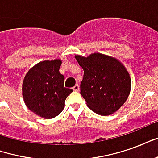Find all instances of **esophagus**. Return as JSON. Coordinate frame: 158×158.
<instances>
[{
	"label": "esophagus",
	"instance_id": "obj_1",
	"mask_svg": "<svg viewBox=\"0 0 158 158\" xmlns=\"http://www.w3.org/2000/svg\"><path fill=\"white\" fill-rule=\"evenodd\" d=\"M73 89L74 91H79V85H75L73 86Z\"/></svg>",
	"mask_w": 158,
	"mask_h": 158
}]
</instances>
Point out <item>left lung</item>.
Returning <instances> with one entry per match:
<instances>
[{
    "mask_svg": "<svg viewBox=\"0 0 158 158\" xmlns=\"http://www.w3.org/2000/svg\"><path fill=\"white\" fill-rule=\"evenodd\" d=\"M84 69L80 94L94 113L111 115L124 104L131 89L129 72L122 62L110 56L95 52L88 56L76 55Z\"/></svg>",
    "mask_w": 158,
    "mask_h": 158,
    "instance_id": "obj_1",
    "label": "left lung"
}]
</instances>
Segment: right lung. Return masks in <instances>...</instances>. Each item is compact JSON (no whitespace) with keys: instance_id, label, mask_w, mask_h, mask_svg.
Returning <instances> with one entry per match:
<instances>
[{"instance_id":"1","label":"right lung","mask_w":158,"mask_h":158,"mask_svg":"<svg viewBox=\"0 0 158 158\" xmlns=\"http://www.w3.org/2000/svg\"><path fill=\"white\" fill-rule=\"evenodd\" d=\"M62 60H45L32 67L26 73L22 85L26 106L45 119L61 113L65 100L73 89L64 87V76L59 69Z\"/></svg>"}]
</instances>
